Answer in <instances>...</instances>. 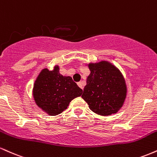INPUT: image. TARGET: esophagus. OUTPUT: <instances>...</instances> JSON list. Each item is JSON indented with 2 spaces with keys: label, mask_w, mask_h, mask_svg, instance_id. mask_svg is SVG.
I'll return each instance as SVG.
<instances>
[{
  "label": "esophagus",
  "mask_w": 157,
  "mask_h": 157,
  "mask_svg": "<svg viewBox=\"0 0 157 157\" xmlns=\"http://www.w3.org/2000/svg\"><path fill=\"white\" fill-rule=\"evenodd\" d=\"M77 86H78L79 87H80L81 89H83V87H82V82H77Z\"/></svg>",
  "instance_id": "1"
}]
</instances>
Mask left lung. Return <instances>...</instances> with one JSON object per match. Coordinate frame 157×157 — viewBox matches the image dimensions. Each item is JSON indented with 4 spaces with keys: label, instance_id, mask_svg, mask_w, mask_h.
Here are the masks:
<instances>
[{
    "label": "left lung",
    "instance_id": "left-lung-1",
    "mask_svg": "<svg viewBox=\"0 0 157 157\" xmlns=\"http://www.w3.org/2000/svg\"><path fill=\"white\" fill-rule=\"evenodd\" d=\"M90 75L82 98L89 109L101 116L117 113L123 105L127 86L121 71L108 61L88 64Z\"/></svg>",
    "mask_w": 157,
    "mask_h": 157
}]
</instances>
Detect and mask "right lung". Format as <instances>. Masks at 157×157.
I'll return each mask as SVG.
<instances>
[{"label": "right lung", "mask_w": 157, "mask_h": 157, "mask_svg": "<svg viewBox=\"0 0 157 157\" xmlns=\"http://www.w3.org/2000/svg\"><path fill=\"white\" fill-rule=\"evenodd\" d=\"M59 70V66L52 71L46 68L41 70L32 89L36 105L51 116L62 113L73 99L82 93L71 77L63 76Z\"/></svg>", "instance_id": "1"}]
</instances>
